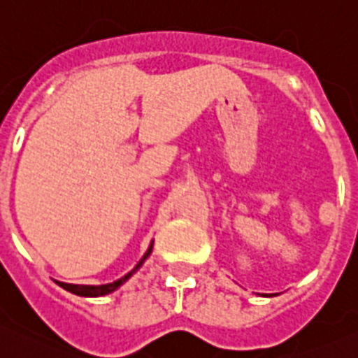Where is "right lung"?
Instances as JSON below:
<instances>
[{"label": "right lung", "instance_id": "1", "mask_svg": "<svg viewBox=\"0 0 358 358\" xmlns=\"http://www.w3.org/2000/svg\"><path fill=\"white\" fill-rule=\"evenodd\" d=\"M152 247H153V243H152V245H150V249L146 250V255L143 256L141 262H139L138 265H136V268H134L132 272H129L125 277H122V279L115 280V282H111V285H102V286H81V285H66V282H58V285L62 286L63 289H66V292L73 293V295H81V296H102V295H108V293H111V292H115V289H118L120 286H122L123 282H125V280L129 279V277L132 275V273L136 272V270H138L139 266L143 265V262H145V259L150 256V252H152Z\"/></svg>", "mask_w": 358, "mask_h": 358}]
</instances>
